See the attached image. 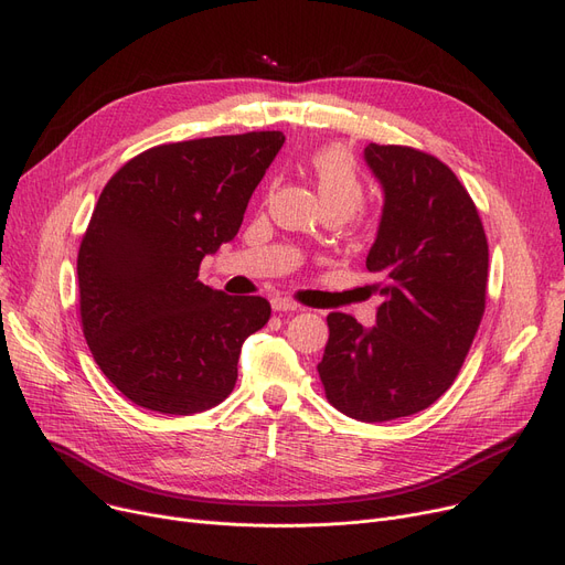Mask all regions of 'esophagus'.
I'll return each instance as SVG.
<instances>
[{
  "mask_svg": "<svg viewBox=\"0 0 565 565\" xmlns=\"http://www.w3.org/2000/svg\"><path fill=\"white\" fill-rule=\"evenodd\" d=\"M273 309L275 311H298V309H302L300 305H296L292 300H288V298H273Z\"/></svg>",
  "mask_w": 565,
  "mask_h": 565,
  "instance_id": "esophagus-1",
  "label": "esophagus"
}]
</instances>
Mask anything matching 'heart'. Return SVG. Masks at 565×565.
I'll use <instances>...</instances> for the list:
<instances>
[{"instance_id": "1", "label": "heart", "mask_w": 565, "mask_h": 565, "mask_svg": "<svg viewBox=\"0 0 565 565\" xmlns=\"http://www.w3.org/2000/svg\"><path fill=\"white\" fill-rule=\"evenodd\" d=\"M309 166L323 207H337L349 216L358 212L364 201V186L347 152L339 147H323L311 157Z\"/></svg>"}]
</instances>
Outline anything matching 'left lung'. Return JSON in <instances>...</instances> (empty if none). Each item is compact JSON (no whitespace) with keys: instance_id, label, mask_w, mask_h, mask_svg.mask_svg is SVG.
Returning <instances> with one entry per match:
<instances>
[{"instance_id":"left-lung-1","label":"left lung","mask_w":565,"mask_h":565,"mask_svg":"<svg viewBox=\"0 0 565 565\" xmlns=\"http://www.w3.org/2000/svg\"><path fill=\"white\" fill-rule=\"evenodd\" d=\"M383 189L366 269L383 296L374 328L328 316L318 374L334 408L362 423L404 418L452 385L484 311L487 237L469 191L436 157L399 145L364 147Z\"/></svg>"}]
</instances>
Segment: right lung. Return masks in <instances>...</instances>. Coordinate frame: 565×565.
I'll return each mask as SVG.
<instances>
[{"mask_svg":"<svg viewBox=\"0 0 565 565\" xmlns=\"http://www.w3.org/2000/svg\"><path fill=\"white\" fill-rule=\"evenodd\" d=\"M286 136L252 131L152 147L104 186L78 252L81 318L106 379L134 404L191 415L222 404L269 302L199 281L231 242Z\"/></svg>","mask_w":565,"mask_h":565,"instance_id":"1","label":"right lung"}]
</instances>
